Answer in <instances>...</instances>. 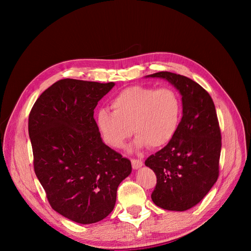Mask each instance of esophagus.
<instances>
[{
	"label": "esophagus",
	"instance_id": "1",
	"mask_svg": "<svg viewBox=\"0 0 251 251\" xmlns=\"http://www.w3.org/2000/svg\"><path fill=\"white\" fill-rule=\"evenodd\" d=\"M131 162H132V166H133L134 170H137L143 165V162H142L141 159H132Z\"/></svg>",
	"mask_w": 251,
	"mask_h": 251
}]
</instances>
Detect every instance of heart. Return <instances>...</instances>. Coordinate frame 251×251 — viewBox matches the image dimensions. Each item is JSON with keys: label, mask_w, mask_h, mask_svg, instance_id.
I'll use <instances>...</instances> for the list:
<instances>
[{"label": "heart", "mask_w": 251, "mask_h": 251, "mask_svg": "<svg viewBox=\"0 0 251 251\" xmlns=\"http://www.w3.org/2000/svg\"><path fill=\"white\" fill-rule=\"evenodd\" d=\"M110 111L100 109L96 126L105 144L121 149L132 135L134 148L161 149L176 135L182 116V103L171 88L128 87L113 98Z\"/></svg>", "instance_id": "b5f03b06"}]
</instances>
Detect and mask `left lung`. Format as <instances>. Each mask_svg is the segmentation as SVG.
I'll use <instances>...</instances> for the list:
<instances>
[{"label": "left lung", "mask_w": 251, "mask_h": 251, "mask_svg": "<svg viewBox=\"0 0 251 251\" xmlns=\"http://www.w3.org/2000/svg\"><path fill=\"white\" fill-rule=\"evenodd\" d=\"M148 77L166 79L182 96L176 135L146 160L157 177L151 200L163 209L184 211L198 204L219 177L222 143L215 103L207 91L183 75L162 71Z\"/></svg>", "instance_id": "obj_1"}]
</instances>
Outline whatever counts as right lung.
Segmentation results:
<instances>
[{"label":"right lung","instance_id":"1","mask_svg":"<svg viewBox=\"0 0 251 251\" xmlns=\"http://www.w3.org/2000/svg\"><path fill=\"white\" fill-rule=\"evenodd\" d=\"M115 86L65 78L37 98L29 114L33 165L51 207L79 224L111 214L131 161L102 142L94 109Z\"/></svg>","mask_w":251,"mask_h":251}]
</instances>
